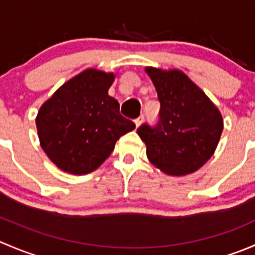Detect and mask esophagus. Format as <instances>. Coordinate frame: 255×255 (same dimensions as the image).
I'll return each mask as SVG.
<instances>
[{"instance_id":"34e87169","label":"esophagus","mask_w":255,"mask_h":255,"mask_svg":"<svg viewBox=\"0 0 255 255\" xmlns=\"http://www.w3.org/2000/svg\"><path fill=\"white\" fill-rule=\"evenodd\" d=\"M143 120H144V116H143V115L140 116V117H138L137 120H134V123H135V126H137V127H139V126L142 125Z\"/></svg>"}]
</instances>
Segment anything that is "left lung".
<instances>
[{
  "mask_svg": "<svg viewBox=\"0 0 255 255\" xmlns=\"http://www.w3.org/2000/svg\"><path fill=\"white\" fill-rule=\"evenodd\" d=\"M145 71L160 102L155 125L143 123L137 128L148 159L169 175L194 173L215 153L223 130L222 116L181 71Z\"/></svg>",
  "mask_w": 255,
  "mask_h": 255,
  "instance_id": "8db88e82",
  "label": "left lung"
}]
</instances>
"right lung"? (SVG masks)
Returning <instances> with one entry per match:
<instances>
[{
	"mask_svg": "<svg viewBox=\"0 0 255 255\" xmlns=\"http://www.w3.org/2000/svg\"><path fill=\"white\" fill-rule=\"evenodd\" d=\"M112 81V74L89 69L69 80L40 107V145L61 170L76 175L94 171L111 155L120 137L135 128L109 96Z\"/></svg>",
	"mask_w": 255,
	"mask_h": 255,
	"instance_id": "right-lung-1",
	"label": "right lung"
}]
</instances>
